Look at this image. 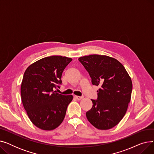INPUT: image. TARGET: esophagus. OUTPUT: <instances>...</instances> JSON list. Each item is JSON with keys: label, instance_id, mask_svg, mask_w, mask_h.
<instances>
[{"label": "esophagus", "instance_id": "esophagus-1", "mask_svg": "<svg viewBox=\"0 0 154 154\" xmlns=\"http://www.w3.org/2000/svg\"><path fill=\"white\" fill-rule=\"evenodd\" d=\"M75 98L77 99V100H81V99H83V97L82 96H75Z\"/></svg>", "mask_w": 154, "mask_h": 154}]
</instances>
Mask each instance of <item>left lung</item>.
<instances>
[{
    "label": "left lung",
    "mask_w": 154,
    "mask_h": 154,
    "mask_svg": "<svg viewBox=\"0 0 154 154\" xmlns=\"http://www.w3.org/2000/svg\"><path fill=\"white\" fill-rule=\"evenodd\" d=\"M88 72L92 85L100 86L97 99L86 112L89 122L100 130L117 125L125 116L132 91V80L123 65L106 55H90L79 59Z\"/></svg>",
    "instance_id": "left-lung-1"
}]
</instances>
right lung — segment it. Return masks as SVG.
Wrapping results in <instances>:
<instances>
[{
	"label": "right lung",
	"mask_w": 154,
	"mask_h": 154,
	"mask_svg": "<svg viewBox=\"0 0 154 154\" xmlns=\"http://www.w3.org/2000/svg\"><path fill=\"white\" fill-rule=\"evenodd\" d=\"M72 60L59 55L47 57L24 72L20 88L23 106L31 122L42 130H54L61 124L73 99L72 95L54 91L62 84V72Z\"/></svg>",
	"instance_id": "right-lung-1"
}]
</instances>
